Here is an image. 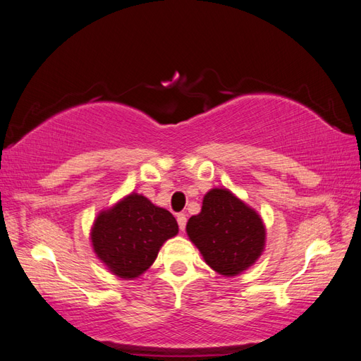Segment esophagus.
Returning a JSON list of instances; mask_svg holds the SVG:
<instances>
[{
    "instance_id": "34e87169",
    "label": "esophagus",
    "mask_w": 361,
    "mask_h": 361,
    "mask_svg": "<svg viewBox=\"0 0 361 361\" xmlns=\"http://www.w3.org/2000/svg\"><path fill=\"white\" fill-rule=\"evenodd\" d=\"M176 220H178L179 228L183 232V231H185V226H187V215H185V214H179Z\"/></svg>"
}]
</instances>
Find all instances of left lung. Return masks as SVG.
Segmentation results:
<instances>
[{"mask_svg":"<svg viewBox=\"0 0 361 361\" xmlns=\"http://www.w3.org/2000/svg\"><path fill=\"white\" fill-rule=\"evenodd\" d=\"M191 243L218 274H241L260 257L267 231L260 215L226 188L204 194L202 211L187 223Z\"/></svg>","mask_w":361,"mask_h":361,"instance_id":"left-lung-1","label":"left lung"}]
</instances>
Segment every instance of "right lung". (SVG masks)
Segmentation results:
<instances>
[{
    "label": "right lung",
    "mask_w": 361,
    "mask_h": 361,
    "mask_svg": "<svg viewBox=\"0 0 361 361\" xmlns=\"http://www.w3.org/2000/svg\"><path fill=\"white\" fill-rule=\"evenodd\" d=\"M179 232L167 209L133 192L96 216L90 238L96 256L114 276L133 280L154 264L167 239Z\"/></svg>",
    "instance_id": "right-lung-1"
}]
</instances>
